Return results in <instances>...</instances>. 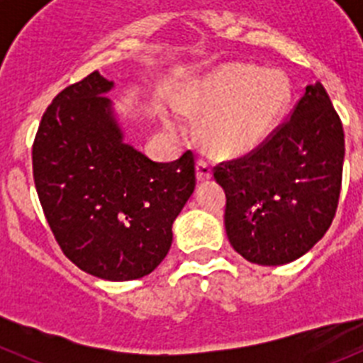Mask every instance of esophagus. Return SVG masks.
<instances>
[{"instance_id": "34e87169", "label": "esophagus", "mask_w": 363, "mask_h": 363, "mask_svg": "<svg viewBox=\"0 0 363 363\" xmlns=\"http://www.w3.org/2000/svg\"><path fill=\"white\" fill-rule=\"evenodd\" d=\"M213 176V167L207 160H198L196 163V178L198 182H205Z\"/></svg>"}]
</instances>
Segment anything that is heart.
I'll return each instance as SVG.
<instances>
[{
    "instance_id": "obj_1",
    "label": "heart",
    "mask_w": 363,
    "mask_h": 363,
    "mask_svg": "<svg viewBox=\"0 0 363 363\" xmlns=\"http://www.w3.org/2000/svg\"><path fill=\"white\" fill-rule=\"evenodd\" d=\"M289 83L274 70L252 65H225L198 79L185 92L179 108L205 112L200 134L220 154H242L264 143L289 104ZM171 129L178 121L169 118Z\"/></svg>"
}]
</instances>
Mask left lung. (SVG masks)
Segmentation results:
<instances>
[{"label": "left lung", "instance_id": "left-lung-1", "mask_svg": "<svg viewBox=\"0 0 363 363\" xmlns=\"http://www.w3.org/2000/svg\"><path fill=\"white\" fill-rule=\"evenodd\" d=\"M345 140L322 83L306 94L264 143L214 167L225 191V230L238 255L284 265L306 255L338 207Z\"/></svg>", "mask_w": 363, "mask_h": 363}]
</instances>
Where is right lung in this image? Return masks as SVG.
<instances>
[{
    "label": "right lung",
    "instance_id": "right-lung-1",
    "mask_svg": "<svg viewBox=\"0 0 363 363\" xmlns=\"http://www.w3.org/2000/svg\"><path fill=\"white\" fill-rule=\"evenodd\" d=\"M98 70L63 89L32 145L40 203L63 255L92 277L143 278L172 243V221L196 187L191 150L156 163L123 142Z\"/></svg>",
    "mask_w": 363,
    "mask_h": 363
}]
</instances>
